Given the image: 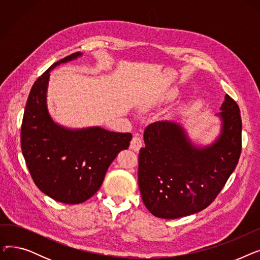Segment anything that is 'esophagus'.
<instances>
[{"mask_svg":"<svg viewBox=\"0 0 260 260\" xmlns=\"http://www.w3.org/2000/svg\"><path fill=\"white\" fill-rule=\"evenodd\" d=\"M141 146H142V140H141V138L139 137L138 135L134 136L132 141H131V144H129V148L133 149V151H135V152H138L139 149L141 148Z\"/></svg>","mask_w":260,"mask_h":260,"instance_id":"obj_1","label":"esophagus"}]
</instances>
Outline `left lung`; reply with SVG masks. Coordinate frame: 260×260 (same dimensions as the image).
Returning a JSON list of instances; mask_svg holds the SVG:
<instances>
[{
	"label": "left lung",
	"instance_id": "1",
	"mask_svg": "<svg viewBox=\"0 0 260 260\" xmlns=\"http://www.w3.org/2000/svg\"><path fill=\"white\" fill-rule=\"evenodd\" d=\"M217 116L220 129L210 144L190 139L178 121H158L144 131L138 183L146 209L175 219L209 207L234 172L241 152V117L229 94Z\"/></svg>",
	"mask_w": 260,
	"mask_h": 260
}]
</instances>
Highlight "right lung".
I'll return each mask as SVG.
<instances>
[{
  "label": "right lung",
  "instance_id": "1",
  "mask_svg": "<svg viewBox=\"0 0 260 260\" xmlns=\"http://www.w3.org/2000/svg\"><path fill=\"white\" fill-rule=\"evenodd\" d=\"M82 54L76 52L52 64L35 82L21 128L22 153L36 185L50 198L67 204L84 202L97 192L108 167L132 140L131 133L109 132L101 126L71 128L50 116V72Z\"/></svg>",
  "mask_w": 260,
  "mask_h": 260
}]
</instances>
